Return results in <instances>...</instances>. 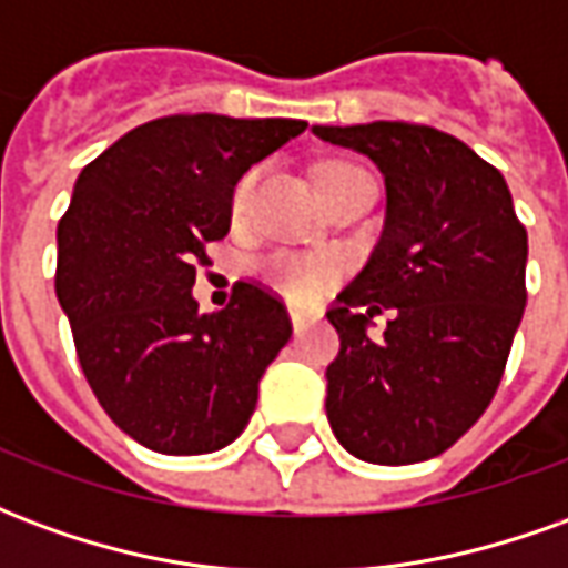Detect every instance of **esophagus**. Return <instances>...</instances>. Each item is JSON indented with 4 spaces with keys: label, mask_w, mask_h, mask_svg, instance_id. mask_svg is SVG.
Listing matches in <instances>:
<instances>
[{
    "label": "esophagus",
    "mask_w": 568,
    "mask_h": 568,
    "mask_svg": "<svg viewBox=\"0 0 568 568\" xmlns=\"http://www.w3.org/2000/svg\"><path fill=\"white\" fill-rule=\"evenodd\" d=\"M288 316H292V325H295V332H297V334L304 332L307 325H313V322L320 320L316 313H307V310H297V307L288 310Z\"/></svg>",
    "instance_id": "esophagus-1"
}]
</instances>
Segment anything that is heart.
<instances>
[{
	"label": "heart",
	"instance_id": "obj_1",
	"mask_svg": "<svg viewBox=\"0 0 568 568\" xmlns=\"http://www.w3.org/2000/svg\"><path fill=\"white\" fill-rule=\"evenodd\" d=\"M344 173H362L356 166H344V163H334L328 170H322L320 182L325 179H334V175H344ZM255 170L246 173L240 179V185L234 191V210H243V203H246L248 191L255 185ZM261 276L267 280V283L280 292V295L292 297V301H313V297L320 295L325 283L332 280L334 267L328 261L320 258H301V255H288V252H276V255H267V258L258 264Z\"/></svg>",
	"mask_w": 568,
	"mask_h": 568
}]
</instances>
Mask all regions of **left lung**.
<instances>
[{
  "label": "left lung",
  "instance_id": "left-lung-1",
  "mask_svg": "<svg viewBox=\"0 0 568 568\" xmlns=\"http://www.w3.org/2000/svg\"><path fill=\"white\" fill-rule=\"evenodd\" d=\"M313 133L368 154L386 179L381 243L328 310L341 353L325 371V414L358 459L423 463L499 389L526 307V227L499 170L450 133L407 121ZM383 308L394 320L371 342Z\"/></svg>",
  "mask_w": 568,
  "mask_h": 568
}]
</instances>
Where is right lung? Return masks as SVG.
<instances>
[{"label": "right lung", "instance_id": "right-lung-1", "mask_svg": "<svg viewBox=\"0 0 568 568\" xmlns=\"http://www.w3.org/2000/svg\"><path fill=\"white\" fill-rule=\"evenodd\" d=\"M304 130L295 118L166 115L81 170L57 224V301L97 402L149 450L227 447L292 337L261 283L240 280L219 313H200L191 288L231 227L240 175Z\"/></svg>", "mask_w": 568, "mask_h": 568}]
</instances>
